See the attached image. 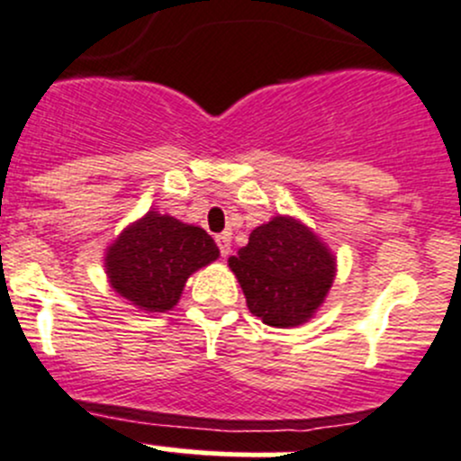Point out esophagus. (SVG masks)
<instances>
[{
  "instance_id": "1",
  "label": "esophagus",
  "mask_w": 461,
  "mask_h": 461,
  "mask_svg": "<svg viewBox=\"0 0 461 461\" xmlns=\"http://www.w3.org/2000/svg\"><path fill=\"white\" fill-rule=\"evenodd\" d=\"M230 232H221V235H217V246H220V253L221 258H229L230 255Z\"/></svg>"
}]
</instances>
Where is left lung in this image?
Returning a JSON list of instances; mask_svg holds the SVG:
<instances>
[{"label":"left lung","instance_id":"obj_1","mask_svg":"<svg viewBox=\"0 0 461 461\" xmlns=\"http://www.w3.org/2000/svg\"><path fill=\"white\" fill-rule=\"evenodd\" d=\"M250 313L271 327L304 325L325 303L336 255L307 224L276 215L229 258Z\"/></svg>","mask_w":461,"mask_h":461}]
</instances>
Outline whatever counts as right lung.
Masks as SVG:
<instances>
[{"mask_svg": "<svg viewBox=\"0 0 461 461\" xmlns=\"http://www.w3.org/2000/svg\"><path fill=\"white\" fill-rule=\"evenodd\" d=\"M217 258L220 249L206 230L152 208L104 249V273L136 309L166 313L179 303L188 277Z\"/></svg>", "mask_w": 461, "mask_h": 461, "instance_id": "add662e5", "label": "right lung"}]
</instances>
